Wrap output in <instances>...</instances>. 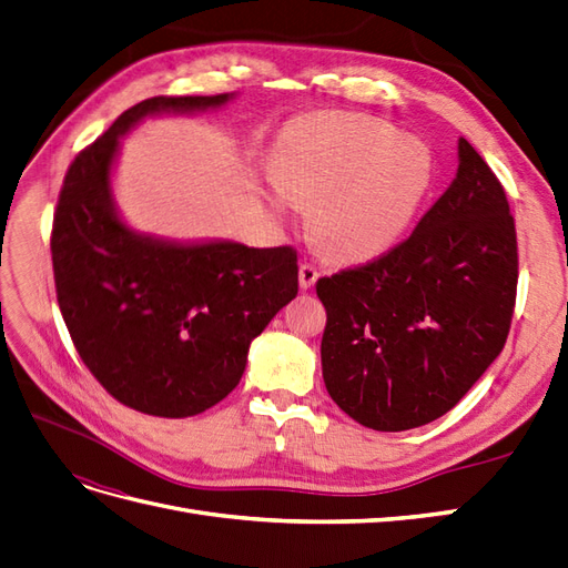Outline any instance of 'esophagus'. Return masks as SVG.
<instances>
[{
    "mask_svg": "<svg viewBox=\"0 0 568 568\" xmlns=\"http://www.w3.org/2000/svg\"><path fill=\"white\" fill-rule=\"evenodd\" d=\"M317 277H320V272H317L315 265L303 263L298 267V284H301V288H311L317 282Z\"/></svg>",
    "mask_w": 568,
    "mask_h": 568,
    "instance_id": "obj_1",
    "label": "esophagus"
}]
</instances>
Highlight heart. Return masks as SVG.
Segmentation results:
<instances>
[{"label": "heart", "instance_id": "1", "mask_svg": "<svg viewBox=\"0 0 568 568\" xmlns=\"http://www.w3.org/2000/svg\"><path fill=\"white\" fill-rule=\"evenodd\" d=\"M432 153L382 118L317 113L298 120L280 140L272 175L282 194L272 211L288 215L291 201L313 205L317 244L341 261H363L395 244L432 184Z\"/></svg>", "mask_w": 568, "mask_h": 568}]
</instances>
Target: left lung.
<instances>
[{"label": "left lung", "mask_w": 568, "mask_h": 568, "mask_svg": "<svg viewBox=\"0 0 568 568\" xmlns=\"http://www.w3.org/2000/svg\"><path fill=\"white\" fill-rule=\"evenodd\" d=\"M517 280L505 189L459 140L457 178L405 242L317 280L332 400L374 432L443 417L503 353Z\"/></svg>", "instance_id": "1"}]
</instances>
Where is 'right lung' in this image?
Returning a JSON list of instances; mask_svg holds the SVG:
<instances>
[{"label":"right lung","instance_id":"right-lung-1","mask_svg":"<svg viewBox=\"0 0 568 568\" xmlns=\"http://www.w3.org/2000/svg\"><path fill=\"white\" fill-rule=\"evenodd\" d=\"M234 94L151 97L115 118L68 168L51 225L57 301L73 346L118 403L194 417L232 393L251 341L298 294L291 246L170 244L134 234L111 199V165L144 115L192 113Z\"/></svg>","mask_w":568,"mask_h":568}]
</instances>
